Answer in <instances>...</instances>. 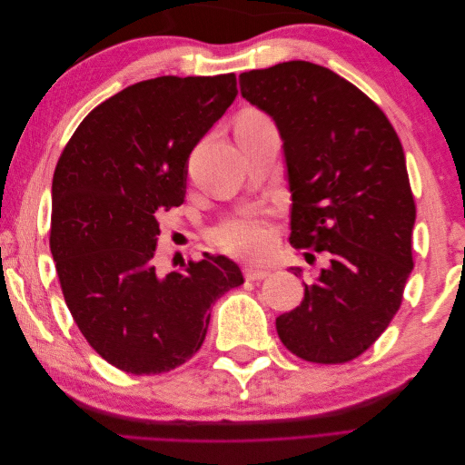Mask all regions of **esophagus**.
<instances>
[{"label": "esophagus", "instance_id": "1", "mask_svg": "<svg viewBox=\"0 0 465 465\" xmlns=\"http://www.w3.org/2000/svg\"><path fill=\"white\" fill-rule=\"evenodd\" d=\"M244 275L250 281H258V279H263V277L270 275V270H263V267H258V265H246Z\"/></svg>", "mask_w": 465, "mask_h": 465}]
</instances>
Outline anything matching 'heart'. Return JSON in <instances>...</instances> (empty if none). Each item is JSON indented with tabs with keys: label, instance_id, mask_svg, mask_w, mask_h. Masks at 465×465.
<instances>
[{
	"label": "heart",
	"instance_id": "obj_1",
	"mask_svg": "<svg viewBox=\"0 0 465 465\" xmlns=\"http://www.w3.org/2000/svg\"><path fill=\"white\" fill-rule=\"evenodd\" d=\"M267 120L258 114V112H246L242 114L241 122L236 128H244V125H258L265 124ZM215 238L223 250L231 252V254H246L254 256L262 254L272 242V231L267 223L258 213H242L238 217H231L223 221L215 229Z\"/></svg>",
	"mask_w": 465,
	"mask_h": 465
}]
</instances>
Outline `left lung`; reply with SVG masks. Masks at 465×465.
<instances>
[{"label":"left lung","mask_w":465,"mask_h":465,"mask_svg":"<svg viewBox=\"0 0 465 465\" xmlns=\"http://www.w3.org/2000/svg\"><path fill=\"white\" fill-rule=\"evenodd\" d=\"M241 94L283 142L291 244L328 256L301 306L275 320L279 340L304 361L347 362L388 328L413 270L415 202L400 137L353 83L311 62L241 74Z\"/></svg>","instance_id":"8db88e82"}]
</instances>
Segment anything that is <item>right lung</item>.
Listing matches in <instances>:
<instances>
[{
  "mask_svg": "<svg viewBox=\"0 0 465 465\" xmlns=\"http://www.w3.org/2000/svg\"><path fill=\"white\" fill-rule=\"evenodd\" d=\"M236 94L234 74L135 83L89 112L55 166L50 250L64 299L89 345L124 372L186 362L211 304L244 283L221 254L166 275L153 262L157 217L184 203L190 153Z\"/></svg>",
  "mask_w": 465,
  "mask_h": 465,
  "instance_id": "1",
  "label": "right lung"
}]
</instances>
